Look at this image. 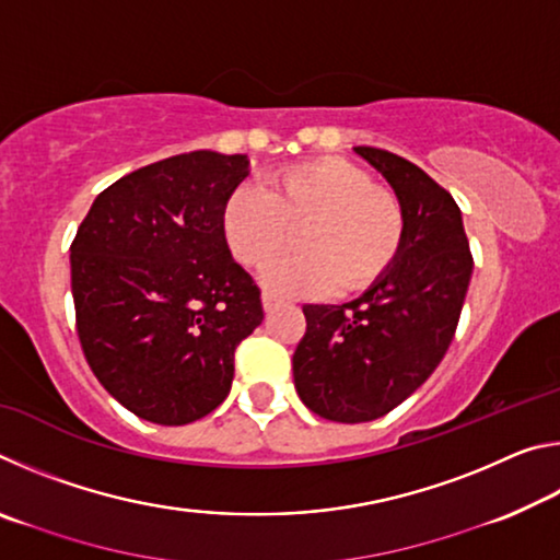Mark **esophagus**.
I'll use <instances>...</instances> for the list:
<instances>
[{
	"instance_id": "34e87169",
	"label": "esophagus",
	"mask_w": 560,
	"mask_h": 560,
	"mask_svg": "<svg viewBox=\"0 0 560 560\" xmlns=\"http://www.w3.org/2000/svg\"><path fill=\"white\" fill-rule=\"evenodd\" d=\"M261 303H264V311H267V314H271V311L273 308H279V299L277 296H273V293H264V296H261Z\"/></svg>"
}]
</instances>
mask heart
<instances>
[{"instance_id":"obj_1","label":"heart","mask_w":560,"mask_h":560,"mask_svg":"<svg viewBox=\"0 0 560 560\" xmlns=\"http://www.w3.org/2000/svg\"><path fill=\"white\" fill-rule=\"evenodd\" d=\"M301 225L304 254L261 271L264 289L283 299L373 289L400 259L407 220L395 192L343 158L283 167L269 177V192L234 187L222 207L226 249L244 267H261Z\"/></svg>"}]
</instances>
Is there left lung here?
<instances>
[{
    "label": "left lung",
    "instance_id": "8db88e82",
    "mask_svg": "<svg viewBox=\"0 0 560 560\" xmlns=\"http://www.w3.org/2000/svg\"><path fill=\"white\" fill-rule=\"evenodd\" d=\"M405 207V244L393 271L343 306L306 303L293 383L311 412L371 422L407 400L440 365L471 279L462 212L442 185L395 153L358 145Z\"/></svg>",
    "mask_w": 560,
    "mask_h": 560
}]
</instances>
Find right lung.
Masks as SVG:
<instances>
[{"instance_id": "right-lung-1", "label": "right lung", "mask_w": 560, "mask_h": 560, "mask_svg": "<svg viewBox=\"0 0 560 560\" xmlns=\"http://www.w3.org/2000/svg\"><path fill=\"white\" fill-rule=\"evenodd\" d=\"M246 155H173L93 200L71 242L75 330L98 383L148 422L189 424L230 395L261 291L232 259L222 207Z\"/></svg>"}]
</instances>
